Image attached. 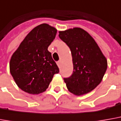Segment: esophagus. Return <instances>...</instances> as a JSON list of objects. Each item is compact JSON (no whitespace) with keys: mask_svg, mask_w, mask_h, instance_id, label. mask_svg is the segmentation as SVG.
<instances>
[{"mask_svg":"<svg viewBox=\"0 0 121 121\" xmlns=\"http://www.w3.org/2000/svg\"><path fill=\"white\" fill-rule=\"evenodd\" d=\"M57 65L58 67H60V65H61V61H57Z\"/></svg>","mask_w":121,"mask_h":121,"instance_id":"1","label":"esophagus"}]
</instances>
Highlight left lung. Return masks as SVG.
Segmentation results:
<instances>
[{"instance_id":"left-lung-1","label":"left lung","mask_w":121,"mask_h":121,"mask_svg":"<svg viewBox=\"0 0 121 121\" xmlns=\"http://www.w3.org/2000/svg\"><path fill=\"white\" fill-rule=\"evenodd\" d=\"M59 37L70 48L73 74L64 78L69 91L83 95L91 91L101 82L107 61L91 36L80 28L59 32Z\"/></svg>"}]
</instances>
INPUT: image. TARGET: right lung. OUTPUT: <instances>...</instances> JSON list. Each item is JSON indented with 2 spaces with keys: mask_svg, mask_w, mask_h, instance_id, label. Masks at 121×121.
Wrapping results in <instances>:
<instances>
[{
  "mask_svg": "<svg viewBox=\"0 0 121 121\" xmlns=\"http://www.w3.org/2000/svg\"><path fill=\"white\" fill-rule=\"evenodd\" d=\"M57 30L48 24L35 27L12 54L10 71L22 91L38 95L49 87L59 68L48 50L55 39Z\"/></svg>",
  "mask_w": 121,
  "mask_h": 121,
  "instance_id": "add662e5",
  "label": "right lung"
}]
</instances>
